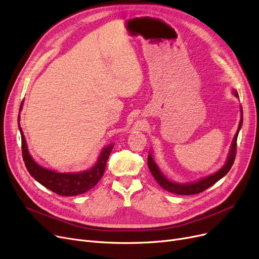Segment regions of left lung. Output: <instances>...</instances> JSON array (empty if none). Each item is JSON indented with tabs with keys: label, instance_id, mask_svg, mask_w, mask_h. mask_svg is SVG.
I'll list each match as a JSON object with an SVG mask.
<instances>
[{
	"label": "left lung",
	"instance_id": "1",
	"mask_svg": "<svg viewBox=\"0 0 259 259\" xmlns=\"http://www.w3.org/2000/svg\"><path fill=\"white\" fill-rule=\"evenodd\" d=\"M234 94H235L236 97H238L237 91H234ZM240 111H241V118H240V121H239V126H238L237 132H236L235 137L233 139V142H232V145H231V149H230V152H229V155H228V160H227L226 164H224L217 172L212 174L210 176H207L205 178H202V179L199 180V181H196V182H193V183H177V182L170 181V180H168L162 174L159 166H157L156 163L154 162L152 154L149 152V154H148V167H149L150 172L154 177L155 181L159 183V185L162 188L168 190L169 193L177 194V195H186V196L187 195H195V194H199V193L204 192L205 189H207L208 187H210L211 185H213L216 182H218L220 179H222L224 176H226L230 171L231 167H232V165L235 161L236 147H237V138H238L239 130L242 126V108H240Z\"/></svg>",
	"mask_w": 259,
	"mask_h": 259
}]
</instances>
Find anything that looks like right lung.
Segmentation results:
<instances>
[{
    "mask_svg": "<svg viewBox=\"0 0 259 259\" xmlns=\"http://www.w3.org/2000/svg\"><path fill=\"white\" fill-rule=\"evenodd\" d=\"M22 106H23V102L20 106V111ZM18 123L22 140V155H23L25 166L30 176L44 187L59 196H77L93 188L103 178L109 155L114 147L112 144L103 148L95 165L90 169L80 172H57L40 166L32 159L27 149L23 131L20 126V115L18 116Z\"/></svg>",
    "mask_w": 259,
    "mask_h": 259,
    "instance_id": "obj_1",
    "label": "right lung"
}]
</instances>
